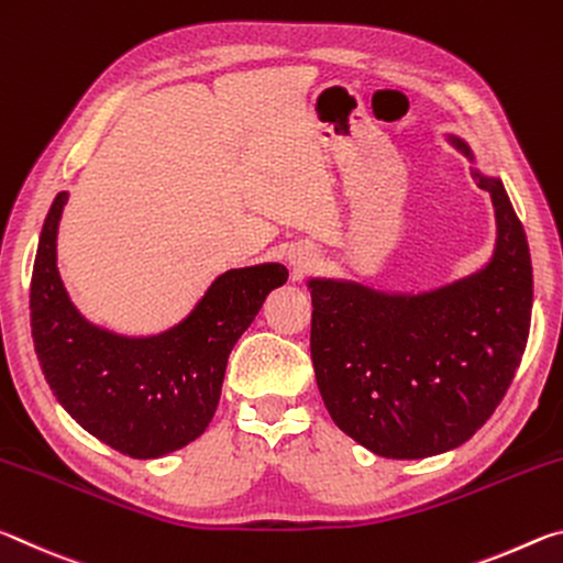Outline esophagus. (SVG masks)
<instances>
[{
  "mask_svg": "<svg viewBox=\"0 0 563 563\" xmlns=\"http://www.w3.org/2000/svg\"><path fill=\"white\" fill-rule=\"evenodd\" d=\"M311 262H314V260H311V254H309V252H297V254H291V256H289V264L294 266V272H297V274L307 272L309 266H311Z\"/></svg>",
  "mask_w": 563,
  "mask_h": 563,
  "instance_id": "1",
  "label": "esophagus"
}]
</instances>
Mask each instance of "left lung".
<instances>
[{
  "mask_svg": "<svg viewBox=\"0 0 563 563\" xmlns=\"http://www.w3.org/2000/svg\"><path fill=\"white\" fill-rule=\"evenodd\" d=\"M474 162L466 142L451 136ZM494 201L496 244L484 269L421 294L309 279L311 362L331 419L386 459L462 446L499 407L531 327L527 234L501 179L474 169Z\"/></svg>",
  "mask_w": 563,
  "mask_h": 563,
  "instance_id": "1",
  "label": "left lung"
}]
</instances>
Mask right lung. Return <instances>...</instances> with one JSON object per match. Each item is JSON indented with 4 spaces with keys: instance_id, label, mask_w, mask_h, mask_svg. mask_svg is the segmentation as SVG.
<instances>
[{
    "instance_id": "obj_1",
    "label": "right lung",
    "mask_w": 563,
    "mask_h": 563,
    "mask_svg": "<svg viewBox=\"0 0 563 563\" xmlns=\"http://www.w3.org/2000/svg\"><path fill=\"white\" fill-rule=\"evenodd\" d=\"M69 195L44 219L32 272L34 352L57 401L91 437L132 459H156L199 439L214 417L227 358L287 266L229 269L177 327L122 336L74 307L57 269V232Z\"/></svg>"
}]
</instances>
